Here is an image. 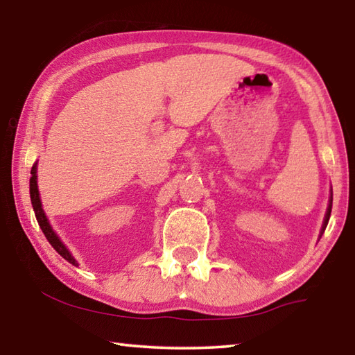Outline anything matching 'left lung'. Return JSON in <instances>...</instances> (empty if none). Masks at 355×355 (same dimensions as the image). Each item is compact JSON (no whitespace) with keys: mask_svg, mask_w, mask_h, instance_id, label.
Here are the masks:
<instances>
[{"mask_svg":"<svg viewBox=\"0 0 355 355\" xmlns=\"http://www.w3.org/2000/svg\"><path fill=\"white\" fill-rule=\"evenodd\" d=\"M330 213H332V194H330V200H329L327 211H326V216H324V222H322V227H321V235L324 233V230H326L327 222H329V218H330ZM321 235H320V236H321Z\"/></svg>","mask_w":355,"mask_h":355,"instance_id":"left-lung-1","label":"left lung"}]
</instances>
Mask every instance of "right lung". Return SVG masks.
Returning <instances> with one entry per match:
<instances>
[{
	"instance_id": "obj_1",
	"label": "right lung",
	"mask_w": 355,
	"mask_h": 355,
	"mask_svg": "<svg viewBox=\"0 0 355 355\" xmlns=\"http://www.w3.org/2000/svg\"><path fill=\"white\" fill-rule=\"evenodd\" d=\"M29 194H31V203H33V208H34V213H35V219H37L42 232H44L45 238L48 239V243H50L53 248H55V250L62 258H65V260L73 264V266H78V261L75 260L73 255L70 254L69 249L65 248V244L61 241V239H59V236L56 235L55 230H53V227L50 225V222H48L46 216L44 213V208H42L39 188H37V163H35L33 166V169H31V178H29Z\"/></svg>"
}]
</instances>
